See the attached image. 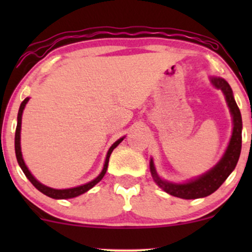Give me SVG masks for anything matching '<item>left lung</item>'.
<instances>
[{"label": "left lung", "mask_w": 252, "mask_h": 252, "mask_svg": "<svg viewBox=\"0 0 252 252\" xmlns=\"http://www.w3.org/2000/svg\"><path fill=\"white\" fill-rule=\"evenodd\" d=\"M211 82L217 89H220L224 92L233 120L232 136H231L230 143H228L226 152H225L221 160L206 174L201 175L200 178L195 179V180L187 182V184H172V182L161 180L156 174L153 160H150V172H152L156 184L168 194L181 199L204 198V196L216 192L221 186L222 182L226 180L227 176L232 173V170L235 169L236 164L238 162L239 155H241L243 128L242 115L239 108L237 106L235 98H233L232 90H231L226 80L221 79V78H211Z\"/></svg>", "instance_id": "8db88e82"}]
</instances>
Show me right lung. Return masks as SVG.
<instances>
[{
    "label": "right lung",
    "mask_w": 252,
    "mask_h": 252,
    "mask_svg": "<svg viewBox=\"0 0 252 252\" xmlns=\"http://www.w3.org/2000/svg\"><path fill=\"white\" fill-rule=\"evenodd\" d=\"M28 99L30 98H26L24 102L21 103V105H20V109H19V114H17V126H16V130H15V154H16V160L17 162H19V166L21 167L22 172L25 173V175L27 176V179L30 180L32 184H33V186L35 187L36 189H39L40 192L43 193L45 195L50 196V198H53V199H68V198H74V196H78L80 194H83V193L88 192L89 189H91L92 187L94 186V185H97L98 182L103 179V176L105 175L106 173V169H108V163H109V158L110 155H111L112 150H114L116 147L120 144L121 142L123 141V138H120V140L116 141L114 144H112L111 147H110L108 154H106V158H105V163H104V167H103V170L102 173H100L99 175L97 176L94 180H92L91 182H89V184H85V185H82V186H78V187H73V189H51V187H47L45 186V185L40 184L39 181L36 180L35 178H34L33 175L31 174V172L28 170L27 166L25 164V161L24 158H22V154H21V147H20V131H21V118H22V112H24V109L26 106V104H27Z\"/></svg>",
    "instance_id": "add662e5"
}]
</instances>
